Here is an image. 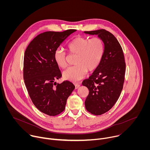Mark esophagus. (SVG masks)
I'll return each instance as SVG.
<instances>
[{
	"instance_id": "esophagus-1",
	"label": "esophagus",
	"mask_w": 150,
	"mask_h": 150,
	"mask_svg": "<svg viewBox=\"0 0 150 150\" xmlns=\"http://www.w3.org/2000/svg\"><path fill=\"white\" fill-rule=\"evenodd\" d=\"M75 89H78L80 87V84L79 83H75Z\"/></svg>"
}]
</instances>
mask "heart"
I'll list each match as a JSON object with an SVG mask.
<instances>
[{
    "label": "heart",
    "mask_w": 150,
    "mask_h": 150,
    "mask_svg": "<svg viewBox=\"0 0 150 150\" xmlns=\"http://www.w3.org/2000/svg\"><path fill=\"white\" fill-rule=\"evenodd\" d=\"M71 54H76L75 66L68 68L62 74L63 78L76 82L86 75L88 70L93 71L99 65L104 53V44L100 38L77 37L68 45ZM56 65L64 69L67 67V56L62 49H57L53 54Z\"/></svg>",
    "instance_id": "1"
}]
</instances>
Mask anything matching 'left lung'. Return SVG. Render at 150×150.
Here are the masks:
<instances>
[{
    "label": "left lung",
    "instance_id": "left-lung-1",
    "mask_svg": "<svg viewBox=\"0 0 150 150\" xmlns=\"http://www.w3.org/2000/svg\"><path fill=\"white\" fill-rule=\"evenodd\" d=\"M83 33L97 35L104 43V53L98 67L82 82L89 90L85 108L91 114L101 115L112 108L122 90L126 68L123 52L116 38L108 31L101 29Z\"/></svg>",
    "mask_w": 150,
    "mask_h": 150
}]
</instances>
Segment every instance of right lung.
Wrapping results in <instances>:
<instances>
[{
  "label": "right lung",
  "instance_id": "right-lung-1",
  "mask_svg": "<svg viewBox=\"0 0 150 150\" xmlns=\"http://www.w3.org/2000/svg\"><path fill=\"white\" fill-rule=\"evenodd\" d=\"M75 31L41 33L30 42L25 52L24 79L29 96L36 108L49 116H56L65 110L67 99L75 89L68 81L56 83L62 74L53 58L54 51Z\"/></svg>",
  "mask_w": 150,
  "mask_h": 150
}]
</instances>
